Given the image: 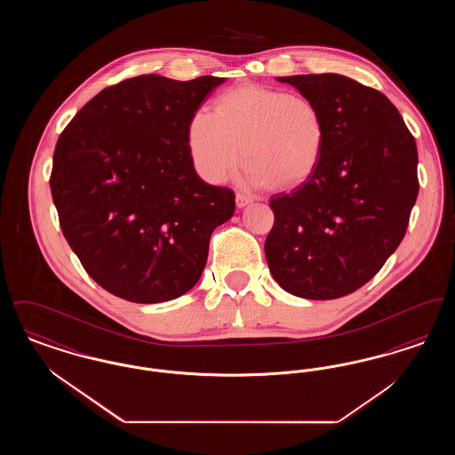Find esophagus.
I'll list each match as a JSON object with an SVG mask.
<instances>
[{
  "label": "esophagus",
  "instance_id": "esophagus-1",
  "mask_svg": "<svg viewBox=\"0 0 455 455\" xmlns=\"http://www.w3.org/2000/svg\"><path fill=\"white\" fill-rule=\"evenodd\" d=\"M235 203H237L238 208H245L247 204L252 203V197L243 195V193H237V196H235Z\"/></svg>",
  "mask_w": 455,
  "mask_h": 455
}]
</instances>
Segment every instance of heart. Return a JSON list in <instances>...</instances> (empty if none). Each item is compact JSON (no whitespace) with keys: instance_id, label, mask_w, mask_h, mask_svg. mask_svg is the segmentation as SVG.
<instances>
[{"instance_id":"heart-1","label":"heart","mask_w":455,"mask_h":455,"mask_svg":"<svg viewBox=\"0 0 455 455\" xmlns=\"http://www.w3.org/2000/svg\"><path fill=\"white\" fill-rule=\"evenodd\" d=\"M188 150L196 172L223 182L249 158L252 186L295 188L317 169L324 150V121L307 97L280 88H234L218 99L215 112L197 108L188 128Z\"/></svg>"}]
</instances>
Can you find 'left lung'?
I'll return each mask as SVG.
<instances>
[{
  "label": "left lung",
  "mask_w": 455,
  "mask_h": 455,
  "mask_svg": "<svg viewBox=\"0 0 455 455\" xmlns=\"http://www.w3.org/2000/svg\"><path fill=\"white\" fill-rule=\"evenodd\" d=\"M324 121L314 173L269 204L264 252L284 291L332 300L370 282L406 234L418 197V150L399 110L375 88L336 73L278 76Z\"/></svg>",
  "instance_id": "obj_1"
}]
</instances>
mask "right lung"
Here are the masks:
<instances>
[{"label": "right lung", "instance_id": "obj_1", "mask_svg": "<svg viewBox=\"0 0 455 455\" xmlns=\"http://www.w3.org/2000/svg\"><path fill=\"white\" fill-rule=\"evenodd\" d=\"M223 82L134 76L97 93L61 132L52 201L69 247L108 293L167 302L201 278L235 195L196 173L188 128Z\"/></svg>", "mask_w": 455, "mask_h": 455}]
</instances>
